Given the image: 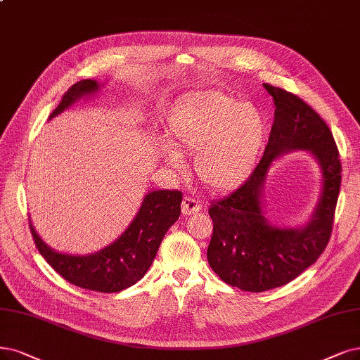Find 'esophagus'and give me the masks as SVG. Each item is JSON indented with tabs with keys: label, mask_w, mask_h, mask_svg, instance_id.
I'll list each match as a JSON object with an SVG mask.
<instances>
[{
	"label": "esophagus",
	"mask_w": 360,
	"mask_h": 360,
	"mask_svg": "<svg viewBox=\"0 0 360 360\" xmlns=\"http://www.w3.org/2000/svg\"><path fill=\"white\" fill-rule=\"evenodd\" d=\"M202 209V205L198 203L194 197L191 195H185L184 200H182V214L184 215H191L195 214Z\"/></svg>",
	"instance_id": "1"
}]
</instances>
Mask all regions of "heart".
I'll return each instance as SVG.
<instances>
[{
    "label": "heart",
    "instance_id": "b5f03b06",
    "mask_svg": "<svg viewBox=\"0 0 360 360\" xmlns=\"http://www.w3.org/2000/svg\"><path fill=\"white\" fill-rule=\"evenodd\" d=\"M167 158L194 154V170L210 190H231L248 179L267 139L261 112L222 91L185 98L170 117Z\"/></svg>",
    "mask_w": 360,
    "mask_h": 360
}]
</instances>
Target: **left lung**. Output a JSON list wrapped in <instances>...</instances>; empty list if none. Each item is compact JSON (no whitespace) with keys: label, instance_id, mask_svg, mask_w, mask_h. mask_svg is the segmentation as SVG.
<instances>
[{"label":"left lung","instance_id":"left-lung-1","mask_svg":"<svg viewBox=\"0 0 360 360\" xmlns=\"http://www.w3.org/2000/svg\"><path fill=\"white\" fill-rule=\"evenodd\" d=\"M274 99V123L264 155L250 176L230 195L214 200V234L207 261L225 283L248 292L283 286L307 270L325 250L334 225L341 162L332 131L310 105L285 89L264 83ZM290 149L310 150L324 173V190L304 229H281L262 215V184L272 160Z\"/></svg>","mask_w":360,"mask_h":360}]
</instances>
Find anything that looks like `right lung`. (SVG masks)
<instances>
[{
  "label": "right lung",
  "mask_w": 360,
  "mask_h": 360,
  "mask_svg": "<svg viewBox=\"0 0 360 360\" xmlns=\"http://www.w3.org/2000/svg\"><path fill=\"white\" fill-rule=\"evenodd\" d=\"M98 89L95 79L75 83L62 96L50 118ZM181 202L182 193L178 190L148 193L129 229L112 245L86 257L59 254L39 238L32 224L30 229L39 254L65 281L83 289L114 294L135 285L148 271L165 234L181 215Z\"/></svg>",
  "instance_id": "1"
}]
</instances>
